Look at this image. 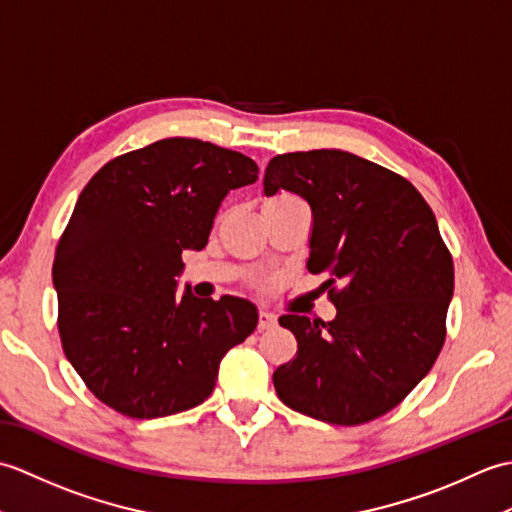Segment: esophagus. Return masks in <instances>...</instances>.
Instances as JSON below:
<instances>
[{
    "mask_svg": "<svg viewBox=\"0 0 512 512\" xmlns=\"http://www.w3.org/2000/svg\"><path fill=\"white\" fill-rule=\"evenodd\" d=\"M275 325H277L275 312H270L266 308L259 310V330H270V328H275Z\"/></svg>",
    "mask_w": 512,
    "mask_h": 512,
    "instance_id": "34e87169",
    "label": "esophagus"
}]
</instances>
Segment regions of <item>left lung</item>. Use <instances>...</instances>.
Returning <instances> with one entry per match:
<instances>
[{"label":"left lung","mask_w":512,"mask_h":512,"mask_svg":"<svg viewBox=\"0 0 512 512\" xmlns=\"http://www.w3.org/2000/svg\"><path fill=\"white\" fill-rule=\"evenodd\" d=\"M310 204V273L328 270L332 321L284 314L297 356L275 369L284 405L332 424L394 409L429 374L444 343L453 259L418 189L341 149L270 160L264 193Z\"/></svg>","instance_id":"left-lung-1"}]
</instances>
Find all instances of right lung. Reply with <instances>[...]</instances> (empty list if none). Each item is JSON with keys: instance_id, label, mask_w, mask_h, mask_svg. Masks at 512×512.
I'll return each mask as SVG.
<instances>
[{"instance_id": "add662e5", "label": "right lung", "mask_w": 512, "mask_h": 512, "mask_svg": "<svg viewBox=\"0 0 512 512\" xmlns=\"http://www.w3.org/2000/svg\"><path fill=\"white\" fill-rule=\"evenodd\" d=\"M255 160L198 138L114 158L85 184L52 264L63 352L92 394L129 418L211 396L222 358L257 328V306L178 295L184 250H202L228 191Z\"/></svg>"}]
</instances>
